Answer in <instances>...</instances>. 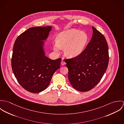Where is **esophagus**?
Masks as SVG:
<instances>
[{
	"mask_svg": "<svg viewBox=\"0 0 124 124\" xmlns=\"http://www.w3.org/2000/svg\"><path fill=\"white\" fill-rule=\"evenodd\" d=\"M65 64V62L64 61L62 60V62H61V65H64Z\"/></svg>",
	"mask_w": 124,
	"mask_h": 124,
	"instance_id": "34e87169",
	"label": "esophagus"
}]
</instances>
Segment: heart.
<instances>
[{
  "mask_svg": "<svg viewBox=\"0 0 124 124\" xmlns=\"http://www.w3.org/2000/svg\"><path fill=\"white\" fill-rule=\"evenodd\" d=\"M88 34L75 29L62 31L56 36L53 44L54 50L58 52L63 48L64 55L69 58H75L83 52L88 42Z\"/></svg>",
  "mask_w": 124,
  "mask_h": 124,
  "instance_id": "b5f03b06",
  "label": "heart"
}]
</instances>
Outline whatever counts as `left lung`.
<instances>
[{
    "label": "left lung",
    "instance_id": "left-lung-1",
    "mask_svg": "<svg viewBox=\"0 0 124 124\" xmlns=\"http://www.w3.org/2000/svg\"><path fill=\"white\" fill-rule=\"evenodd\" d=\"M93 35L83 52L64 60L68 79L73 88L86 92L94 87L106 71L109 62L108 47L104 35L92 27Z\"/></svg>",
    "mask_w": 124,
    "mask_h": 124
}]
</instances>
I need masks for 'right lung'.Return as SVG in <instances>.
<instances>
[{
    "label": "right lung",
    "mask_w": 124,
    "mask_h": 124,
    "mask_svg": "<svg viewBox=\"0 0 124 124\" xmlns=\"http://www.w3.org/2000/svg\"><path fill=\"white\" fill-rule=\"evenodd\" d=\"M52 27L31 28L18 37L14 44L11 66L20 85L38 93L47 88L54 73L60 67L61 58L53 60L45 55V42Z\"/></svg>",
    "instance_id": "right-lung-1"
}]
</instances>
